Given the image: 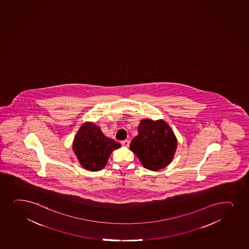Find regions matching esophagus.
<instances>
[{
    "mask_svg": "<svg viewBox=\"0 0 249 249\" xmlns=\"http://www.w3.org/2000/svg\"><path fill=\"white\" fill-rule=\"evenodd\" d=\"M121 143H122V145H123V146H126V147H127V146H129V145H130V141H123Z\"/></svg>",
    "mask_w": 249,
    "mask_h": 249,
    "instance_id": "obj_1",
    "label": "esophagus"
}]
</instances>
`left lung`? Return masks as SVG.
<instances>
[{
	"mask_svg": "<svg viewBox=\"0 0 249 249\" xmlns=\"http://www.w3.org/2000/svg\"><path fill=\"white\" fill-rule=\"evenodd\" d=\"M177 140L171 126L165 121L143 119L138 126L130 150L140 160L143 167L159 171L167 166L173 159Z\"/></svg>",
	"mask_w": 249,
	"mask_h": 249,
	"instance_id": "left-lung-1",
	"label": "left lung"
}]
</instances>
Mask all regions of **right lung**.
<instances>
[{
  "label": "right lung",
  "mask_w": 249,
  "mask_h": 249,
  "mask_svg": "<svg viewBox=\"0 0 249 249\" xmlns=\"http://www.w3.org/2000/svg\"><path fill=\"white\" fill-rule=\"evenodd\" d=\"M121 147L119 142L110 139L92 123H84L73 143V152L80 165L87 171H98L107 165L112 151Z\"/></svg>",
  "instance_id": "add662e5"
}]
</instances>
